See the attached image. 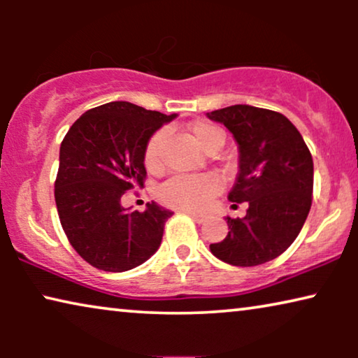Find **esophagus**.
I'll list each match as a JSON object with an SVG mask.
<instances>
[{
    "instance_id": "obj_1",
    "label": "esophagus",
    "mask_w": 358,
    "mask_h": 358,
    "mask_svg": "<svg viewBox=\"0 0 358 358\" xmlns=\"http://www.w3.org/2000/svg\"><path fill=\"white\" fill-rule=\"evenodd\" d=\"M185 213H187V215H189V217L194 220V222H197V223H203V222H205V217H203V215H197V213H190V212H185Z\"/></svg>"
}]
</instances>
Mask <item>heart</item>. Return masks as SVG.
Returning a JSON list of instances; mask_svg holds the SVG:
<instances>
[{"mask_svg":"<svg viewBox=\"0 0 358 358\" xmlns=\"http://www.w3.org/2000/svg\"><path fill=\"white\" fill-rule=\"evenodd\" d=\"M190 135L203 151L222 148L223 134L217 127L207 122H197L190 127ZM166 143V131L159 130L151 136L145 148V166L148 169L159 168ZM220 190V182L215 176H176L158 189V199L164 205L187 212H202L208 207Z\"/></svg>","mask_w":358,"mask_h":358,"instance_id":"obj_1","label":"heart"}]
</instances>
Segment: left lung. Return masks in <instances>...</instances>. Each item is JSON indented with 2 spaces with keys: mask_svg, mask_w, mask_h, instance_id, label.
<instances>
[{
  "mask_svg": "<svg viewBox=\"0 0 358 358\" xmlns=\"http://www.w3.org/2000/svg\"><path fill=\"white\" fill-rule=\"evenodd\" d=\"M207 117L236 140L239 171L228 199L233 207L249 205L244 218H224L227 238L210 244V251L231 266H261L287 251L306 222L313 200L311 153L280 112L236 104Z\"/></svg>",
  "mask_w": 358,
  "mask_h": 358,
  "instance_id": "8db88e82",
  "label": "left lung"
}]
</instances>
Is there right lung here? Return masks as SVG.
I'll return each instance as SVG.
<instances>
[{"label": "right lung", "mask_w": 358, "mask_h": 358, "mask_svg": "<svg viewBox=\"0 0 358 358\" xmlns=\"http://www.w3.org/2000/svg\"><path fill=\"white\" fill-rule=\"evenodd\" d=\"M176 117L114 101L85 112L63 138L58 217L68 241L92 267L125 272L158 251L173 212L155 202L131 212L120 199L135 185L143 187L146 143Z\"/></svg>", "instance_id": "add662e5"}]
</instances>
